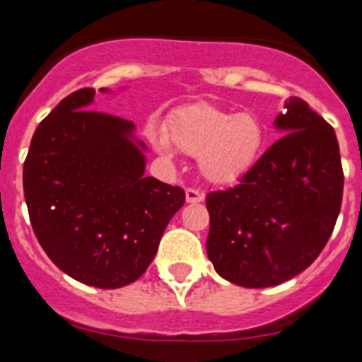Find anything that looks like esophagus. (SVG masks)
Segmentation results:
<instances>
[{
	"mask_svg": "<svg viewBox=\"0 0 362 362\" xmlns=\"http://www.w3.org/2000/svg\"><path fill=\"white\" fill-rule=\"evenodd\" d=\"M185 200L189 204H199L204 200V193L199 189H194V187H189V189L185 191Z\"/></svg>",
	"mask_w": 362,
	"mask_h": 362,
	"instance_id": "obj_1",
	"label": "esophagus"
}]
</instances>
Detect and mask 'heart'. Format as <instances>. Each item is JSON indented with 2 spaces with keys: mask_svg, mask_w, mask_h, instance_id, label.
<instances>
[{
  "mask_svg": "<svg viewBox=\"0 0 362 362\" xmlns=\"http://www.w3.org/2000/svg\"><path fill=\"white\" fill-rule=\"evenodd\" d=\"M163 155L171 144L189 156H199L204 178L216 184L235 182L250 171L266 144V127L253 112H231L209 103L185 107L169 122V138L153 134Z\"/></svg>",
  "mask_w": 362,
  "mask_h": 362,
  "instance_id": "b5f03b06",
  "label": "heart"
}]
</instances>
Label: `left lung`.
Wrapping results in <instances>:
<instances>
[{
  "mask_svg": "<svg viewBox=\"0 0 362 362\" xmlns=\"http://www.w3.org/2000/svg\"><path fill=\"white\" fill-rule=\"evenodd\" d=\"M281 136L237 185L211 191L207 257L226 281L268 288L290 281L325 250L342 202L339 142L304 100L290 98Z\"/></svg>",
  "mask_w": 362,
  "mask_h": 362,
  "instance_id": "obj_1",
  "label": "left lung"
}]
</instances>
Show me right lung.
<instances>
[{
  "label": "right lung",
  "mask_w": 362,
  "mask_h": 362,
  "mask_svg": "<svg viewBox=\"0 0 362 362\" xmlns=\"http://www.w3.org/2000/svg\"><path fill=\"white\" fill-rule=\"evenodd\" d=\"M93 98V87L74 90L37 125L23 191L49 259L83 284L115 290L146 273L185 193L144 177L134 124L89 109Z\"/></svg>",
  "instance_id": "obj_1"
}]
</instances>
